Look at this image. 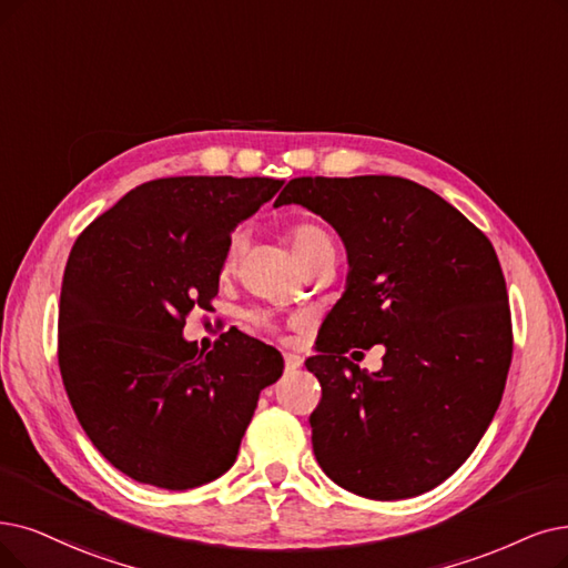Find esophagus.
<instances>
[{
	"label": "esophagus",
	"instance_id": "esophagus-1",
	"mask_svg": "<svg viewBox=\"0 0 568 568\" xmlns=\"http://www.w3.org/2000/svg\"><path fill=\"white\" fill-rule=\"evenodd\" d=\"M284 363H286V371H296L303 366V356L301 354H293V352H286L284 354Z\"/></svg>",
	"mask_w": 568,
	"mask_h": 568
}]
</instances>
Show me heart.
<instances>
[{"instance_id": "1", "label": "heart", "mask_w": 568, "mask_h": 568, "mask_svg": "<svg viewBox=\"0 0 568 568\" xmlns=\"http://www.w3.org/2000/svg\"><path fill=\"white\" fill-rule=\"evenodd\" d=\"M291 244H293V252H296L301 265H305L310 258L320 256L324 252H335L331 235L322 229V225H316V223H298L296 229L291 231ZM242 246H244V233L235 231L229 237V242H225V248H223L221 267L225 272L235 267V263L242 254Z\"/></svg>"}]
</instances>
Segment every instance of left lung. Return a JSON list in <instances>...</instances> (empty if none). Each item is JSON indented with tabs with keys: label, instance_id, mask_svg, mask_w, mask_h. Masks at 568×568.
<instances>
[{
	"label": "left lung",
	"instance_id": "1",
	"mask_svg": "<svg viewBox=\"0 0 568 568\" xmlns=\"http://www.w3.org/2000/svg\"><path fill=\"white\" fill-rule=\"evenodd\" d=\"M282 205L331 223L349 263L305 361L322 384L310 417L316 462L375 501L438 487L485 436L510 368V307L491 242L400 176H298ZM373 344L385 347L377 374L344 356Z\"/></svg>",
	"mask_w": 568,
	"mask_h": 568
}]
</instances>
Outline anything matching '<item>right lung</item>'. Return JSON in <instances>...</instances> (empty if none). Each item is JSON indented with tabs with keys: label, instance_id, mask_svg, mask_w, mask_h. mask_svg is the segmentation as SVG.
<instances>
[{
	"label": "right lung",
	"instance_id": "obj_1",
	"mask_svg": "<svg viewBox=\"0 0 568 568\" xmlns=\"http://www.w3.org/2000/svg\"><path fill=\"white\" fill-rule=\"evenodd\" d=\"M270 176H170L123 195L67 258L58 363L85 436L128 478L193 489L229 470L282 354L242 331L181 335L212 310L225 242L275 197Z\"/></svg>",
	"mask_w": 568,
	"mask_h": 568
}]
</instances>
